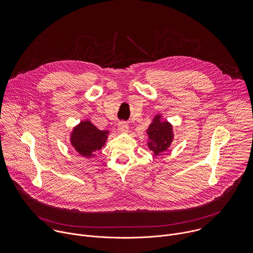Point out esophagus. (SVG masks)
Listing matches in <instances>:
<instances>
[{
	"mask_svg": "<svg viewBox=\"0 0 253 253\" xmlns=\"http://www.w3.org/2000/svg\"><path fill=\"white\" fill-rule=\"evenodd\" d=\"M118 128L121 132H128L129 131V125L127 122H124V121H121L118 123Z\"/></svg>",
	"mask_w": 253,
	"mask_h": 253,
	"instance_id": "obj_1",
	"label": "esophagus"
}]
</instances>
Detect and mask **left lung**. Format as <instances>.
<instances>
[{
  "label": "left lung",
  "instance_id": "1",
  "mask_svg": "<svg viewBox=\"0 0 253 253\" xmlns=\"http://www.w3.org/2000/svg\"><path fill=\"white\" fill-rule=\"evenodd\" d=\"M148 147L154 155H160L166 151L173 141V127L168 121H163L161 114L152 120L147 131Z\"/></svg>",
  "mask_w": 253,
  "mask_h": 253
}]
</instances>
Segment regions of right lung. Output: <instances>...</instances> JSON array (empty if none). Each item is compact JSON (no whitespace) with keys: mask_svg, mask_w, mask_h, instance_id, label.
Returning <instances> with one entry per match:
<instances>
[{"mask_svg":"<svg viewBox=\"0 0 253 253\" xmlns=\"http://www.w3.org/2000/svg\"><path fill=\"white\" fill-rule=\"evenodd\" d=\"M109 131L98 129L90 120H83L72 130L70 142L79 155L92 158L105 146Z\"/></svg>","mask_w":253,"mask_h":253,"instance_id":"right-lung-1","label":"right lung"}]
</instances>
